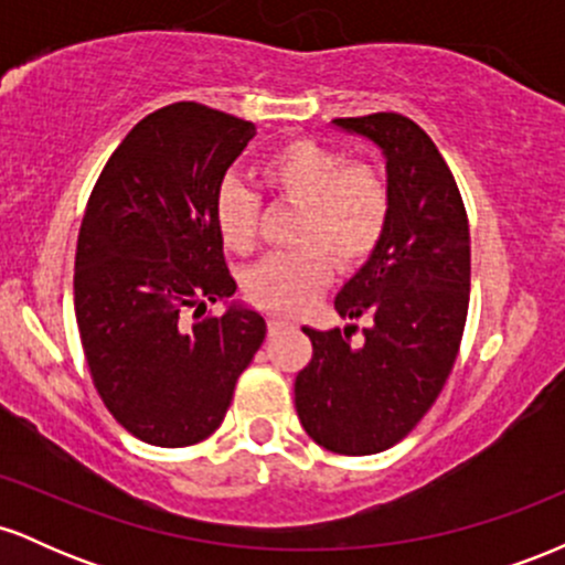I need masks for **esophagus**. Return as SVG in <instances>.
<instances>
[{"mask_svg":"<svg viewBox=\"0 0 565 565\" xmlns=\"http://www.w3.org/2000/svg\"><path fill=\"white\" fill-rule=\"evenodd\" d=\"M291 327H295V321L284 319V316H270V319H268V332L270 334H278L281 329H291Z\"/></svg>","mask_w":565,"mask_h":565,"instance_id":"obj_1","label":"esophagus"}]
</instances>
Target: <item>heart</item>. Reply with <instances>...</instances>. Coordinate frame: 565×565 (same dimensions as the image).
I'll return each mask as SVG.
<instances>
[{"mask_svg":"<svg viewBox=\"0 0 565 565\" xmlns=\"http://www.w3.org/2000/svg\"><path fill=\"white\" fill-rule=\"evenodd\" d=\"M263 185L274 199L300 206L295 244L246 276V295L270 313H297L319 297L332 268L353 270L377 252L391 220V188L372 164H348L345 153L319 140L297 138L260 161ZM223 244L249 255L260 231V196L225 180L215 196Z\"/></svg>","mask_w":565,"mask_h":565,"instance_id":"heart-1","label":"heart"}]
</instances>
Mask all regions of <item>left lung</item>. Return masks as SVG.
<instances>
[{
  "label": "left lung",
  "instance_id": "obj_1",
  "mask_svg": "<svg viewBox=\"0 0 565 565\" xmlns=\"http://www.w3.org/2000/svg\"><path fill=\"white\" fill-rule=\"evenodd\" d=\"M377 142L387 161L391 220L334 310L359 327H302L313 342L295 380L297 417L323 449L364 457L391 449L430 412L449 380L470 305V225L436 142L408 116L334 119Z\"/></svg>",
  "mask_w": 565,
  "mask_h": 565
}]
</instances>
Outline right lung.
<instances>
[{
	"mask_svg": "<svg viewBox=\"0 0 565 565\" xmlns=\"http://www.w3.org/2000/svg\"><path fill=\"white\" fill-rule=\"evenodd\" d=\"M255 125L201 103L148 114L89 193L76 242L74 310L95 391L146 444L180 449L223 425L265 319L236 291L215 225L225 172Z\"/></svg>",
	"mask_w": 565,
	"mask_h": 565,
	"instance_id": "right-lung-1",
	"label": "right lung"
}]
</instances>
